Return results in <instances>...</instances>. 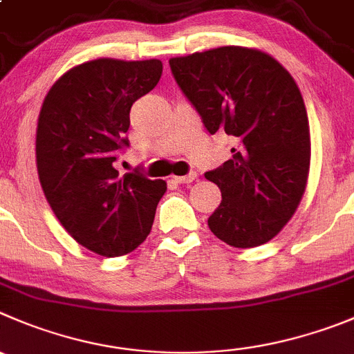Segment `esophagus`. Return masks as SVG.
<instances>
[{"label": "esophagus", "mask_w": 354, "mask_h": 354, "mask_svg": "<svg viewBox=\"0 0 354 354\" xmlns=\"http://www.w3.org/2000/svg\"><path fill=\"white\" fill-rule=\"evenodd\" d=\"M196 177H198L196 171H189L187 175H179V177H174V180L179 184H191L194 179H196Z\"/></svg>", "instance_id": "esophagus-1"}]
</instances>
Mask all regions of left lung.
Masks as SVG:
<instances>
[{
	"mask_svg": "<svg viewBox=\"0 0 354 354\" xmlns=\"http://www.w3.org/2000/svg\"><path fill=\"white\" fill-rule=\"evenodd\" d=\"M168 64L205 129L236 142L231 160L205 174L222 194L208 227L231 247L266 243L290 221L308 183L309 123L294 78L268 53L243 46Z\"/></svg>",
	"mask_w": 354,
	"mask_h": 354,
	"instance_id": "left-lung-1",
	"label": "left lung"
}]
</instances>
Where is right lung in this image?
<instances>
[{
  "mask_svg": "<svg viewBox=\"0 0 354 354\" xmlns=\"http://www.w3.org/2000/svg\"><path fill=\"white\" fill-rule=\"evenodd\" d=\"M161 73L156 59L90 60L64 74L39 113L36 163L46 200L74 240L106 257L146 240L167 191L165 180L114 168L130 146V109Z\"/></svg>",
  "mask_w": 354,
  "mask_h": 354,
  "instance_id": "obj_1",
  "label": "right lung"
}]
</instances>
